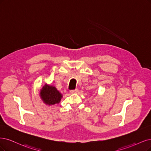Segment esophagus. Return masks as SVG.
Returning <instances> with one entry per match:
<instances>
[{"mask_svg":"<svg viewBox=\"0 0 151 151\" xmlns=\"http://www.w3.org/2000/svg\"><path fill=\"white\" fill-rule=\"evenodd\" d=\"M78 92V89H75V90H71V91H70V93H71V94H73V93H77Z\"/></svg>","mask_w":151,"mask_h":151,"instance_id":"esophagus-1","label":"esophagus"}]
</instances>
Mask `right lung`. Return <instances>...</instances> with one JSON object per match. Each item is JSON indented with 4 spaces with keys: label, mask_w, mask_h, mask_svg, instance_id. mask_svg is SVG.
Returning <instances> with one entry per match:
<instances>
[{
    "label": "right lung",
    "mask_w": 151,
    "mask_h": 151,
    "mask_svg": "<svg viewBox=\"0 0 151 151\" xmlns=\"http://www.w3.org/2000/svg\"><path fill=\"white\" fill-rule=\"evenodd\" d=\"M40 94L43 103L50 106L59 103L63 97L55 86L47 84L40 90Z\"/></svg>",
    "instance_id": "add662e5"
}]
</instances>
